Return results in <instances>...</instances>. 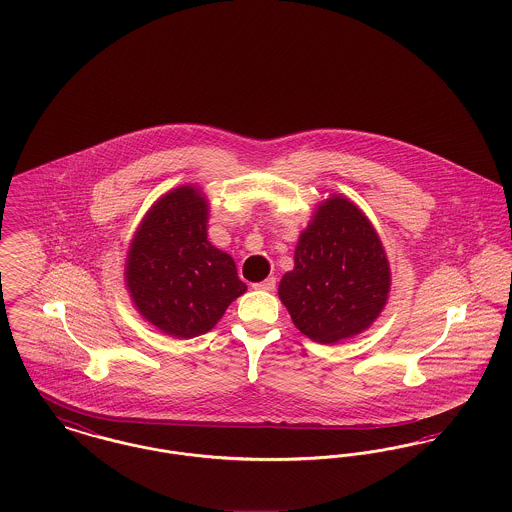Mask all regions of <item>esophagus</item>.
Instances as JSON below:
<instances>
[{
	"mask_svg": "<svg viewBox=\"0 0 512 512\" xmlns=\"http://www.w3.org/2000/svg\"><path fill=\"white\" fill-rule=\"evenodd\" d=\"M253 290H265V292H274V290H276V278H274V276H270V278L263 280V282H255V284H253Z\"/></svg>",
	"mask_w": 512,
	"mask_h": 512,
	"instance_id": "esophagus-1",
	"label": "esophagus"
}]
</instances>
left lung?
Wrapping results in <instances>:
<instances>
[{
	"label": "left lung",
	"mask_w": 512,
	"mask_h": 512,
	"mask_svg": "<svg viewBox=\"0 0 512 512\" xmlns=\"http://www.w3.org/2000/svg\"><path fill=\"white\" fill-rule=\"evenodd\" d=\"M293 261L278 295L307 338L336 343L382 313L390 292L388 259L372 224L349 199L332 195L318 207Z\"/></svg>",
	"instance_id": "8db88e82"
}]
</instances>
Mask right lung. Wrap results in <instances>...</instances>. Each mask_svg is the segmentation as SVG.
<instances>
[{
    "label": "right lung",
    "mask_w": 512,
    "mask_h": 512,
    "mask_svg": "<svg viewBox=\"0 0 512 512\" xmlns=\"http://www.w3.org/2000/svg\"><path fill=\"white\" fill-rule=\"evenodd\" d=\"M207 201L192 186L163 195L142 220L126 261L138 311L174 338L209 332L247 290L234 259L207 242Z\"/></svg>",
    "instance_id": "1"
}]
</instances>
